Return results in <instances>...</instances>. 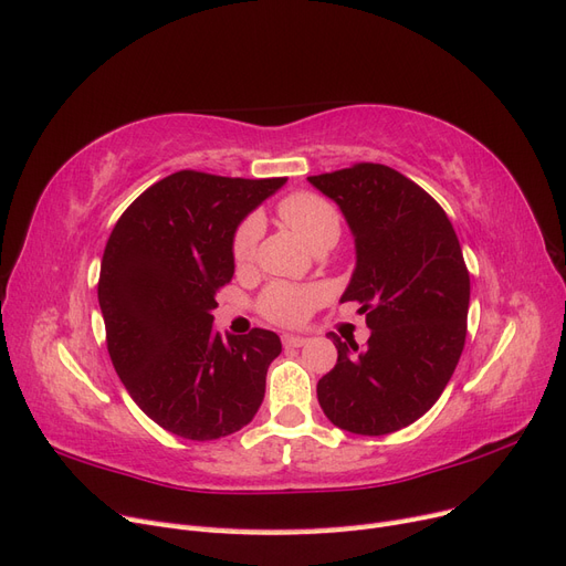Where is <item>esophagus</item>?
<instances>
[{"label":"esophagus","mask_w":566,"mask_h":566,"mask_svg":"<svg viewBox=\"0 0 566 566\" xmlns=\"http://www.w3.org/2000/svg\"><path fill=\"white\" fill-rule=\"evenodd\" d=\"M306 345V337H300V335H283V347L285 349H297V347H304Z\"/></svg>","instance_id":"1"}]
</instances>
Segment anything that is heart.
<instances>
[{"label": "heart", "instance_id": "b5f03b06", "mask_svg": "<svg viewBox=\"0 0 566 566\" xmlns=\"http://www.w3.org/2000/svg\"><path fill=\"white\" fill-rule=\"evenodd\" d=\"M279 214L285 224L293 229L302 241L316 250L323 243H335L339 235V214L333 205L314 193L287 196L279 205ZM262 235V219L252 214L233 235V262L238 266H248L254 260L256 243ZM325 300V290L316 285H295V283H271L260 295V312L281 325H300L316 306Z\"/></svg>", "mask_w": 566, "mask_h": 566}]
</instances>
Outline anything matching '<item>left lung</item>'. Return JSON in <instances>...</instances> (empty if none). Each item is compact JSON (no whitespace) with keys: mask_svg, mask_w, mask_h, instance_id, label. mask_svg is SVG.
Segmentation results:
<instances>
[{"mask_svg":"<svg viewBox=\"0 0 566 566\" xmlns=\"http://www.w3.org/2000/svg\"><path fill=\"white\" fill-rule=\"evenodd\" d=\"M331 198L354 238L356 264L339 302H358L370 328L358 349L335 333V368L318 403L339 430L397 432L422 418L465 347L470 276L451 221L432 196L385 165L306 177Z\"/></svg>","mask_w":566,"mask_h":566,"instance_id":"obj_1","label":"left lung"}]
</instances>
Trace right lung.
Here are the masks:
<instances>
[{"label":"right lung","mask_w":566,"mask_h":566,"mask_svg":"<svg viewBox=\"0 0 566 566\" xmlns=\"http://www.w3.org/2000/svg\"><path fill=\"white\" fill-rule=\"evenodd\" d=\"M283 184L184 169L136 198L108 238L98 304L111 361L134 403L177 437H229L262 406L281 337L221 339L212 312L233 279L238 227Z\"/></svg>","instance_id":"add662e5"}]
</instances>
